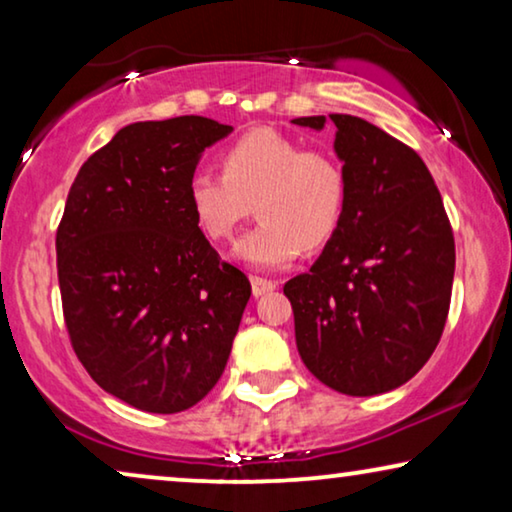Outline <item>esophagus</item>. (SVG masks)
Instances as JSON below:
<instances>
[{"instance_id": "1", "label": "esophagus", "mask_w": 512, "mask_h": 512, "mask_svg": "<svg viewBox=\"0 0 512 512\" xmlns=\"http://www.w3.org/2000/svg\"><path fill=\"white\" fill-rule=\"evenodd\" d=\"M275 286H277V282H272V279H268V277H258V275L251 277V291H254L256 298L265 296V293L275 289Z\"/></svg>"}]
</instances>
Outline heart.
Instances as JSON below:
<instances>
[{
    "label": "heart",
    "instance_id": "1",
    "mask_svg": "<svg viewBox=\"0 0 512 512\" xmlns=\"http://www.w3.org/2000/svg\"><path fill=\"white\" fill-rule=\"evenodd\" d=\"M221 174L198 170L188 207L207 240L226 242L256 209L258 226L235 256L254 268H279L300 249L319 251L338 233L347 205L345 167L331 151L303 149L270 128L244 132L219 153Z\"/></svg>",
    "mask_w": 512,
    "mask_h": 512
}]
</instances>
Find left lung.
<instances>
[{
  "label": "left lung",
  "instance_id": "obj_1",
  "mask_svg": "<svg viewBox=\"0 0 512 512\" xmlns=\"http://www.w3.org/2000/svg\"><path fill=\"white\" fill-rule=\"evenodd\" d=\"M345 165L338 233L310 272L284 284L307 370L340 394L401 387L431 359L454 279V235L415 149L363 121L331 114ZM293 123L321 130L324 116Z\"/></svg>",
  "mask_w": 512,
  "mask_h": 512
}]
</instances>
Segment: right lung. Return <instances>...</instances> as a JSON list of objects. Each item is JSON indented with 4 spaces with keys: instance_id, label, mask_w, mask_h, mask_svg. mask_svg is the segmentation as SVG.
<instances>
[{
    "instance_id": "1",
    "label": "right lung",
    "mask_w": 512,
    "mask_h": 512,
    "mask_svg": "<svg viewBox=\"0 0 512 512\" xmlns=\"http://www.w3.org/2000/svg\"><path fill=\"white\" fill-rule=\"evenodd\" d=\"M233 132L202 116L125 125L81 165L55 235L62 314L88 375L172 415L226 368L251 284L188 207L200 153Z\"/></svg>"
}]
</instances>
